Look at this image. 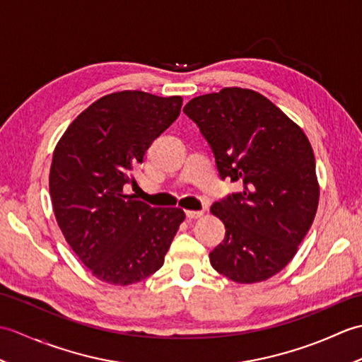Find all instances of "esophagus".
<instances>
[{
	"instance_id": "esophagus-1",
	"label": "esophagus",
	"mask_w": 362,
	"mask_h": 362,
	"mask_svg": "<svg viewBox=\"0 0 362 362\" xmlns=\"http://www.w3.org/2000/svg\"><path fill=\"white\" fill-rule=\"evenodd\" d=\"M185 214H187V218H188V219H197V218L204 216V210H199V211H194V210H187V211H185Z\"/></svg>"
}]
</instances>
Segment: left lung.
Listing matches in <instances>:
<instances>
[{"instance_id": "8db88e82", "label": "left lung", "mask_w": 362, "mask_h": 362, "mask_svg": "<svg viewBox=\"0 0 362 362\" xmlns=\"http://www.w3.org/2000/svg\"><path fill=\"white\" fill-rule=\"evenodd\" d=\"M183 112L214 153L221 179L243 191L211 205L226 238L210 263L236 283H258L294 258L319 205L316 160L308 138L253 90L228 87L193 98Z\"/></svg>"}]
</instances>
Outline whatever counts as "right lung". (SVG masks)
<instances>
[{
    "label": "right lung",
    "mask_w": 362,
    "mask_h": 362,
    "mask_svg": "<svg viewBox=\"0 0 362 362\" xmlns=\"http://www.w3.org/2000/svg\"><path fill=\"white\" fill-rule=\"evenodd\" d=\"M182 103L138 90L105 95L68 126L54 149L49 194L57 224L101 281L127 286L157 272L185 219L180 209H156L124 193Z\"/></svg>",
    "instance_id": "obj_1"
}]
</instances>
